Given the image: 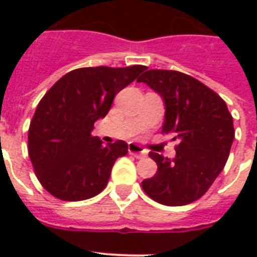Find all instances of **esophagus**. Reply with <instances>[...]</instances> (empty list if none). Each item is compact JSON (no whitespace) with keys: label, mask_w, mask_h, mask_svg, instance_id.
I'll return each instance as SVG.
<instances>
[{"label":"esophagus","mask_w":257,"mask_h":257,"mask_svg":"<svg viewBox=\"0 0 257 257\" xmlns=\"http://www.w3.org/2000/svg\"><path fill=\"white\" fill-rule=\"evenodd\" d=\"M128 151H129V153L132 155V156L137 157V159H141V157H144L145 155H147L145 149L141 148L140 145L136 144V143H129Z\"/></svg>","instance_id":"esophagus-1"}]
</instances>
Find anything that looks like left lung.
<instances>
[{
  "instance_id": "1",
  "label": "left lung",
  "mask_w": 257,
  "mask_h": 257,
  "mask_svg": "<svg viewBox=\"0 0 257 257\" xmlns=\"http://www.w3.org/2000/svg\"><path fill=\"white\" fill-rule=\"evenodd\" d=\"M137 81L163 97V132L180 141L173 159L149 153L157 172L141 187L163 205L193 203L209 189L229 156L235 129L227 104L203 82L176 70H147Z\"/></svg>"
}]
</instances>
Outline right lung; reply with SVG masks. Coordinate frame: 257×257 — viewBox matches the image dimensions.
<instances>
[{
	"instance_id": "right-lung-1",
	"label": "right lung",
	"mask_w": 257,
	"mask_h": 257,
	"mask_svg": "<svg viewBox=\"0 0 257 257\" xmlns=\"http://www.w3.org/2000/svg\"><path fill=\"white\" fill-rule=\"evenodd\" d=\"M147 69L80 68L62 76L42 97L28 133V151L38 181L50 195L81 201L98 195L108 184L114 161L128 153L122 140L102 145L92 136L113 98Z\"/></svg>"
}]
</instances>
